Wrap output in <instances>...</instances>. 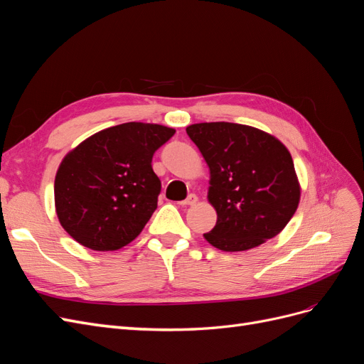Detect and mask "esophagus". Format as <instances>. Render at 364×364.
<instances>
[{"mask_svg": "<svg viewBox=\"0 0 364 364\" xmlns=\"http://www.w3.org/2000/svg\"><path fill=\"white\" fill-rule=\"evenodd\" d=\"M196 203H197V196L196 194H190L185 200L179 202V205H182V206H193Z\"/></svg>", "mask_w": 364, "mask_h": 364, "instance_id": "esophagus-1", "label": "esophagus"}]
</instances>
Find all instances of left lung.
<instances>
[{"label":"left lung","mask_w":364,"mask_h":364,"mask_svg":"<svg viewBox=\"0 0 364 364\" xmlns=\"http://www.w3.org/2000/svg\"><path fill=\"white\" fill-rule=\"evenodd\" d=\"M186 134L211 173L208 200L217 223L203 234L208 243L241 252L277 237L301 199L287 147L259 129L225 121L191 124Z\"/></svg>","instance_id":"obj_1"}]
</instances>
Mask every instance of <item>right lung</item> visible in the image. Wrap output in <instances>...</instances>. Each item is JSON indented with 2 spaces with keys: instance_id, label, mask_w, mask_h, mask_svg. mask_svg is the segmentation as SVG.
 <instances>
[{
  "instance_id": "1",
  "label": "right lung",
  "mask_w": 364,
  "mask_h": 364,
  "mask_svg": "<svg viewBox=\"0 0 364 364\" xmlns=\"http://www.w3.org/2000/svg\"><path fill=\"white\" fill-rule=\"evenodd\" d=\"M174 132L161 124H118L85 139L63 158L54 202L62 228L77 243L117 250L139 235L161 193L151 158Z\"/></svg>"
}]
</instances>
